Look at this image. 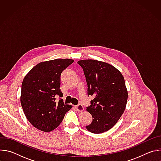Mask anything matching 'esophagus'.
<instances>
[{
	"mask_svg": "<svg viewBox=\"0 0 161 161\" xmlns=\"http://www.w3.org/2000/svg\"><path fill=\"white\" fill-rule=\"evenodd\" d=\"M76 109L78 111H82L84 109V107L81 104H79L77 106H76Z\"/></svg>",
	"mask_w": 161,
	"mask_h": 161,
	"instance_id": "obj_1",
	"label": "esophagus"
}]
</instances>
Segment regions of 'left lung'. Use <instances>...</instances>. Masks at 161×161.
<instances>
[{"instance_id":"obj_1","label":"left lung","mask_w":161,"mask_h":161,"mask_svg":"<svg viewBox=\"0 0 161 161\" xmlns=\"http://www.w3.org/2000/svg\"><path fill=\"white\" fill-rule=\"evenodd\" d=\"M87 83L88 96H93L86 111L92 122L90 132L99 134L112 128L125 109L128 94L121 73L113 65L96 60H79Z\"/></svg>"}]
</instances>
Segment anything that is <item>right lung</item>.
<instances>
[{"label":"right lung","instance_id":"obj_1","mask_svg":"<svg viewBox=\"0 0 161 161\" xmlns=\"http://www.w3.org/2000/svg\"><path fill=\"white\" fill-rule=\"evenodd\" d=\"M74 62L55 59L34 66L21 84L20 101L25 115L37 129L50 132L62 122L72 106L64 104L60 89L62 72ZM59 97V102L56 97Z\"/></svg>","mask_w":161,"mask_h":161}]
</instances>
